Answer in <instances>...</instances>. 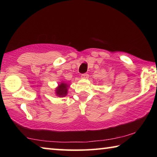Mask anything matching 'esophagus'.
I'll return each mask as SVG.
<instances>
[{
  "instance_id": "34e87169",
  "label": "esophagus",
  "mask_w": 157,
  "mask_h": 157,
  "mask_svg": "<svg viewBox=\"0 0 157 157\" xmlns=\"http://www.w3.org/2000/svg\"><path fill=\"white\" fill-rule=\"evenodd\" d=\"M88 78H89V75H88V74H86V73H84L81 75L82 79H87Z\"/></svg>"
}]
</instances>
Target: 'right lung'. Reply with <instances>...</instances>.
<instances>
[{
	"mask_svg": "<svg viewBox=\"0 0 157 157\" xmlns=\"http://www.w3.org/2000/svg\"><path fill=\"white\" fill-rule=\"evenodd\" d=\"M69 86H70V85L68 84H66V82L62 81L58 84L57 86L55 88V94H56L57 97L59 98L65 97L68 94V90Z\"/></svg>",
	"mask_w": 157,
	"mask_h": 157,
	"instance_id": "add662e5",
	"label": "right lung"
}]
</instances>
